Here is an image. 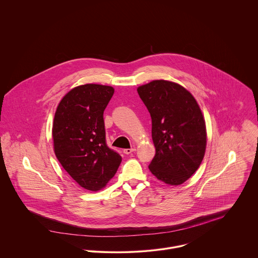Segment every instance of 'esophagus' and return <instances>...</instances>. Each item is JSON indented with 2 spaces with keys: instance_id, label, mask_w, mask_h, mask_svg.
I'll return each instance as SVG.
<instances>
[{
  "instance_id": "1",
  "label": "esophagus",
  "mask_w": 258,
  "mask_h": 258,
  "mask_svg": "<svg viewBox=\"0 0 258 258\" xmlns=\"http://www.w3.org/2000/svg\"><path fill=\"white\" fill-rule=\"evenodd\" d=\"M134 151H135V149H134V148H131V149H125L123 152H124V154L129 155V154H131V153L134 152Z\"/></svg>"
}]
</instances>
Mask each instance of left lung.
Masks as SVG:
<instances>
[{
	"instance_id": "obj_1",
	"label": "left lung",
	"mask_w": 258,
	"mask_h": 258,
	"mask_svg": "<svg viewBox=\"0 0 258 258\" xmlns=\"http://www.w3.org/2000/svg\"><path fill=\"white\" fill-rule=\"evenodd\" d=\"M137 91L152 119L156 155L149 170L165 184H182L199 169L206 153L202 110L191 93L173 81L153 80Z\"/></svg>"
}]
</instances>
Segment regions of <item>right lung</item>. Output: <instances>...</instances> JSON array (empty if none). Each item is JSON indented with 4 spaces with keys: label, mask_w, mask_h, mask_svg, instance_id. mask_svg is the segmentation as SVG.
<instances>
[{
    "label": "right lung",
    "mask_w": 258,
    "mask_h": 258,
    "mask_svg": "<svg viewBox=\"0 0 258 258\" xmlns=\"http://www.w3.org/2000/svg\"><path fill=\"white\" fill-rule=\"evenodd\" d=\"M114 88L87 83L60 100L52 123L54 154L81 187L97 191L114 177L121 156L107 147L103 112Z\"/></svg>",
    "instance_id": "add662e5"
}]
</instances>
